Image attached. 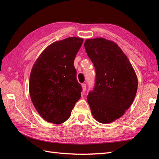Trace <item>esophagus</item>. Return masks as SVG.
<instances>
[{
  "instance_id": "1",
  "label": "esophagus",
  "mask_w": 159,
  "mask_h": 159,
  "mask_svg": "<svg viewBox=\"0 0 159 159\" xmlns=\"http://www.w3.org/2000/svg\"><path fill=\"white\" fill-rule=\"evenodd\" d=\"M81 88H82V91L84 93L86 90V84H83L82 85H81Z\"/></svg>"
}]
</instances>
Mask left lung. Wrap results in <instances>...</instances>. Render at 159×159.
I'll list each match as a JSON object with an SVG mask.
<instances>
[{"label": "left lung", "mask_w": 159, "mask_h": 159, "mask_svg": "<svg viewBox=\"0 0 159 159\" xmlns=\"http://www.w3.org/2000/svg\"><path fill=\"white\" fill-rule=\"evenodd\" d=\"M84 46L96 71L95 88L87 98L91 113L101 123H112L133 102L138 87L136 73L113 41L95 38L86 40Z\"/></svg>", "instance_id": "obj_1"}]
</instances>
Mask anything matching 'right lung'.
<instances>
[{"instance_id": "add662e5", "label": "right lung", "mask_w": 159, "mask_h": 159, "mask_svg": "<svg viewBox=\"0 0 159 159\" xmlns=\"http://www.w3.org/2000/svg\"><path fill=\"white\" fill-rule=\"evenodd\" d=\"M82 38L53 42L38 56L30 72L29 93L37 112L46 121L63 123L81 98L74 66Z\"/></svg>"}]
</instances>
